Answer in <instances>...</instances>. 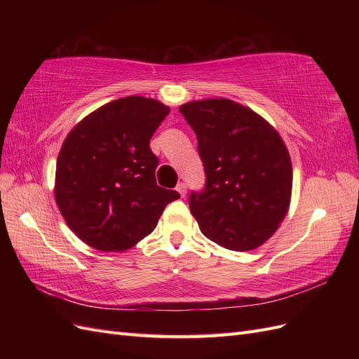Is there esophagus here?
Masks as SVG:
<instances>
[{"mask_svg": "<svg viewBox=\"0 0 359 359\" xmlns=\"http://www.w3.org/2000/svg\"><path fill=\"white\" fill-rule=\"evenodd\" d=\"M177 191L181 194V196H186V193H187V186H186V182H180L178 186H177Z\"/></svg>", "mask_w": 359, "mask_h": 359, "instance_id": "34e87169", "label": "esophagus"}]
</instances>
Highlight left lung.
<instances>
[{
	"label": "left lung",
	"instance_id": "obj_1",
	"mask_svg": "<svg viewBox=\"0 0 359 359\" xmlns=\"http://www.w3.org/2000/svg\"><path fill=\"white\" fill-rule=\"evenodd\" d=\"M198 137L205 187L190 193L201 232L224 248L262 245L285 219L292 163L280 135L262 116L227 99L180 107Z\"/></svg>",
	"mask_w": 359,
	"mask_h": 359
}]
</instances>
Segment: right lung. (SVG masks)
Wrapping results in <instances>:
<instances>
[{"label":"right lung","mask_w":359,"mask_h":359,"mask_svg":"<svg viewBox=\"0 0 359 359\" xmlns=\"http://www.w3.org/2000/svg\"><path fill=\"white\" fill-rule=\"evenodd\" d=\"M170 109L130 95L85 116L61 147L55 201L70 229L102 252H123L156 229L180 198L157 186L149 140Z\"/></svg>","instance_id":"add662e5"}]
</instances>
